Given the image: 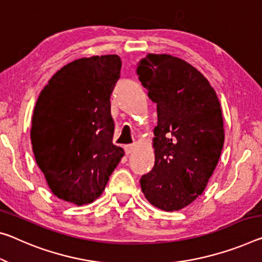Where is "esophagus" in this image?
<instances>
[{"label":"esophagus","instance_id":"obj_1","mask_svg":"<svg viewBox=\"0 0 262 262\" xmlns=\"http://www.w3.org/2000/svg\"><path fill=\"white\" fill-rule=\"evenodd\" d=\"M134 149H135V144H126V146H124V151H126L127 155L128 154H132Z\"/></svg>","mask_w":262,"mask_h":262}]
</instances>
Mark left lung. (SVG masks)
<instances>
[{
    "label": "left lung",
    "instance_id": "8db88e82",
    "mask_svg": "<svg viewBox=\"0 0 262 262\" xmlns=\"http://www.w3.org/2000/svg\"><path fill=\"white\" fill-rule=\"evenodd\" d=\"M157 105L155 164L141 177L154 206L177 211L205 190L221 157L224 124L214 90L193 66L170 55H148L136 68Z\"/></svg>",
    "mask_w": 262,
    "mask_h": 262
}]
</instances>
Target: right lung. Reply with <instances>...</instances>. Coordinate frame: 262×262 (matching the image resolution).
<instances>
[{
	"label": "right lung",
	"instance_id": "1",
	"mask_svg": "<svg viewBox=\"0 0 262 262\" xmlns=\"http://www.w3.org/2000/svg\"><path fill=\"white\" fill-rule=\"evenodd\" d=\"M120 70L116 55L80 58L61 68L37 99L32 150L50 189L65 202L97 199L124 155L113 143L111 114Z\"/></svg>",
	"mask_w": 262,
	"mask_h": 262
}]
</instances>
